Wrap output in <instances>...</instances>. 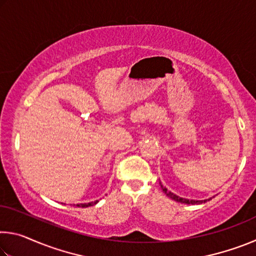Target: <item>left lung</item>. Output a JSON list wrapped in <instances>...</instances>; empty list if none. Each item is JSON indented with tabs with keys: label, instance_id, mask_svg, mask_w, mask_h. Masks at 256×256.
Returning <instances> with one entry per match:
<instances>
[{
	"label": "left lung",
	"instance_id": "left-lung-1",
	"mask_svg": "<svg viewBox=\"0 0 256 256\" xmlns=\"http://www.w3.org/2000/svg\"><path fill=\"white\" fill-rule=\"evenodd\" d=\"M160 186H162V192L166 194V196H168V198H172V200H175L176 202H180V203H185V204H201V203H206V201H210L211 200V198H208V200H201V201H196V200H188V198H180V196H177L176 194H174V193H172V192H170V190H168L166 188H164V185H162V183H160Z\"/></svg>",
	"mask_w": 256,
	"mask_h": 256
}]
</instances>
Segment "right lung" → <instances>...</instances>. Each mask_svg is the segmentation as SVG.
Here are the masks:
<instances>
[{"instance_id": "obj_1", "label": "right lung", "mask_w": 256, "mask_h": 256, "mask_svg": "<svg viewBox=\"0 0 256 256\" xmlns=\"http://www.w3.org/2000/svg\"><path fill=\"white\" fill-rule=\"evenodd\" d=\"M98 203V200H96L94 202H89V203H80V204H76V206H81V208H88V206H94Z\"/></svg>"}]
</instances>
